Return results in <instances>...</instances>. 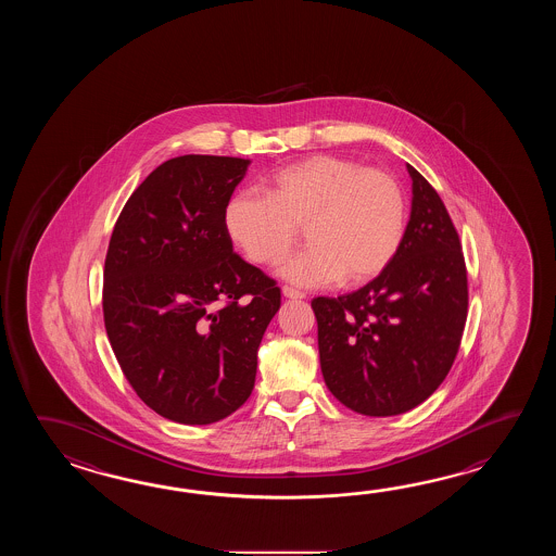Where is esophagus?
<instances>
[{
	"label": "esophagus",
	"instance_id": "34e87169",
	"mask_svg": "<svg viewBox=\"0 0 556 556\" xmlns=\"http://www.w3.org/2000/svg\"><path fill=\"white\" fill-rule=\"evenodd\" d=\"M283 298H290V300H302V298H306L304 292H300V290H294V288H290V286H283L282 288Z\"/></svg>",
	"mask_w": 556,
	"mask_h": 556
}]
</instances>
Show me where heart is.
I'll return each mask as SVG.
<instances>
[{
    "label": "heart",
    "mask_w": 556,
    "mask_h": 556,
    "mask_svg": "<svg viewBox=\"0 0 556 556\" xmlns=\"http://www.w3.org/2000/svg\"><path fill=\"white\" fill-rule=\"evenodd\" d=\"M264 192H235L226 201V235L250 261L274 264L304 226L309 247L278 268L295 286L369 282L402 247L405 194L386 170L314 154L274 170Z\"/></svg>",
    "instance_id": "1"
}]
</instances>
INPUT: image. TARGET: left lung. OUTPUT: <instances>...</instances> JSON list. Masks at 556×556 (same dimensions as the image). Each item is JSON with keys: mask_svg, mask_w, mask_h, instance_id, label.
Returning a JSON list of instances; mask_svg holds the SVG:
<instances>
[{"mask_svg": "<svg viewBox=\"0 0 556 556\" xmlns=\"http://www.w3.org/2000/svg\"><path fill=\"white\" fill-rule=\"evenodd\" d=\"M412 213L390 266L352 294L314 298L321 376L338 402L369 417L426 402L450 374L467 319L457 230L414 166Z\"/></svg>", "mask_w": 556, "mask_h": 556, "instance_id": "obj_1", "label": "left lung"}]
</instances>
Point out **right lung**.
<instances>
[{
  "mask_svg": "<svg viewBox=\"0 0 556 556\" xmlns=\"http://www.w3.org/2000/svg\"><path fill=\"white\" fill-rule=\"evenodd\" d=\"M250 159L185 154L130 194L105 261L103 316L118 366L153 412L185 426L235 414L254 390L280 288L242 261L225 204Z\"/></svg>",
  "mask_w": 556,
  "mask_h": 556,
  "instance_id": "obj_1",
  "label": "right lung"
}]
</instances>
